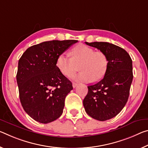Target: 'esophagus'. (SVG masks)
<instances>
[{"label": "esophagus", "instance_id": "esophagus-1", "mask_svg": "<svg viewBox=\"0 0 148 148\" xmlns=\"http://www.w3.org/2000/svg\"><path fill=\"white\" fill-rule=\"evenodd\" d=\"M77 86H78V84H76V83H75V82H72V86H73L74 88H76Z\"/></svg>", "mask_w": 148, "mask_h": 148}]
</instances>
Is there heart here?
<instances>
[{"label":"heart","instance_id":"obj_1","mask_svg":"<svg viewBox=\"0 0 148 148\" xmlns=\"http://www.w3.org/2000/svg\"><path fill=\"white\" fill-rule=\"evenodd\" d=\"M70 58L61 53L57 58L56 66L62 75L70 77L76 72V66L82 71L72 78L77 82H97L103 78L108 67L107 56L100 51H94L84 44H79L70 51Z\"/></svg>","mask_w":148,"mask_h":148}]
</instances>
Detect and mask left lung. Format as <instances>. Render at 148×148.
Instances as JSON below:
<instances>
[{"mask_svg":"<svg viewBox=\"0 0 148 148\" xmlns=\"http://www.w3.org/2000/svg\"><path fill=\"white\" fill-rule=\"evenodd\" d=\"M86 44L99 49L108 59L103 78L88 86V94L83 101L88 115L105 121L116 116L127 102L133 79L132 61L125 49L114 44L107 42H86Z\"/></svg>","mask_w":148,"mask_h":148,"instance_id":"8db88e82","label":"left lung"}]
</instances>
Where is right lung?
Masks as SVG:
<instances>
[{
	"instance_id": "add662e5",
	"label": "right lung",
	"mask_w": 148,
	"mask_h": 148,
	"mask_svg": "<svg viewBox=\"0 0 148 148\" xmlns=\"http://www.w3.org/2000/svg\"><path fill=\"white\" fill-rule=\"evenodd\" d=\"M77 40L45 41L28 48L18 61L16 80L26 113L47 124L61 116L72 82L56 66L57 58Z\"/></svg>"
}]
</instances>
